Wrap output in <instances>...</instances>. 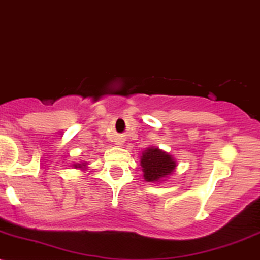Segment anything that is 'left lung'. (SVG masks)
<instances>
[{
	"label": "left lung",
	"instance_id": "left-lung-1",
	"mask_svg": "<svg viewBox=\"0 0 260 260\" xmlns=\"http://www.w3.org/2000/svg\"><path fill=\"white\" fill-rule=\"evenodd\" d=\"M141 167L146 181L154 182L170 175L176 164L172 155L158 148H148L142 153Z\"/></svg>",
	"mask_w": 260,
	"mask_h": 260
}]
</instances>
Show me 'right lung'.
Returning a JSON list of instances; mask_svg holds the SVG:
<instances>
[{"label":"right lung","mask_w":260,"mask_h":260,"mask_svg":"<svg viewBox=\"0 0 260 260\" xmlns=\"http://www.w3.org/2000/svg\"><path fill=\"white\" fill-rule=\"evenodd\" d=\"M82 166H84V164H82ZM82 166H81V164H78V166H75V167H76V168H81Z\"/></svg>","instance_id":"obj_1"}]
</instances>
